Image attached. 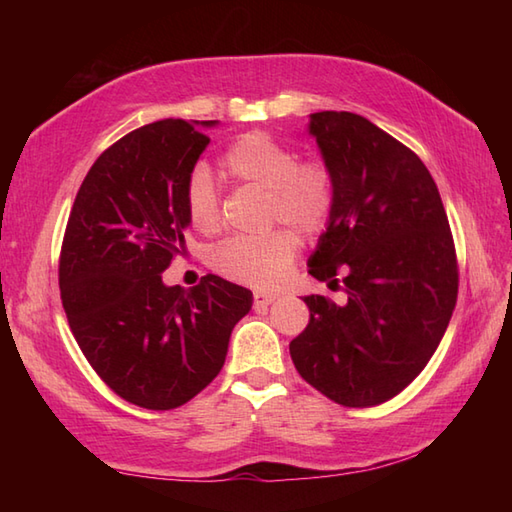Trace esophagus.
I'll list each match as a JSON object with an SVG mask.
<instances>
[{"mask_svg":"<svg viewBox=\"0 0 512 512\" xmlns=\"http://www.w3.org/2000/svg\"><path fill=\"white\" fill-rule=\"evenodd\" d=\"M279 295H273V292H255V308L257 310H266L270 303H275Z\"/></svg>","mask_w":512,"mask_h":512,"instance_id":"obj_1","label":"esophagus"}]
</instances>
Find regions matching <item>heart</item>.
<instances>
[{"label": "heart", "mask_w": 512, "mask_h": 512, "mask_svg": "<svg viewBox=\"0 0 512 512\" xmlns=\"http://www.w3.org/2000/svg\"><path fill=\"white\" fill-rule=\"evenodd\" d=\"M235 182L268 191V220L288 224L297 233L314 237L328 228L336 184L323 160H299L297 151L273 136L250 132L239 136L220 160ZM189 224L202 235L222 226L220 195L204 169H195L184 193ZM297 255V237L279 228L262 237H233L215 248L213 268L222 277L250 288H273L284 281Z\"/></svg>", "instance_id": "obj_1"}]
</instances>
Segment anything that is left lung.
Here are the masks:
<instances>
[{
	"label": "left lung",
	"mask_w": 512,
	"mask_h": 512,
	"mask_svg": "<svg viewBox=\"0 0 512 512\" xmlns=\"http://www.w3.org/2000/svg\"><path fill=\"white\" fill-rule=\"evenodd\" d=\"M336 184L334 215L310 257L312 277L347 295L303 301L310 323L290 341L301 378L343 407L398 396L438 350L458 299V257L424 162L352 112L310 114Z\"/></svg>",
	"instance_id": "left-lung-1"
}]
</instances>
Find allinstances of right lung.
<instances>
[{
  "label": "right lung",
  "mask_w": 512,
  "mask_h": 512,
  "mask_svg": "<svg viewBox=\"0 0 512 512\" xmlns=\"http://www.w3.org/2000/svg\"><path fill=\"white\" fill-rule=\"evenodd\" d=\"M217 121L165 118L96 158L65 226L59 288L81 352L103 383L143 409H176L224 365L253 292L217 275L165 286L184 250L187 182Z\"/></svg>",
  "instance_id": "1"
}]
</instances>
